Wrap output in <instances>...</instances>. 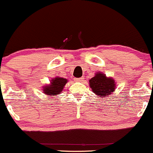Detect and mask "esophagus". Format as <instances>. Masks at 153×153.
Segmentation results:
<instances>
[{
    "label": "esophagus",
    "mask_w": 153,
    "mask_h": 153,
    "mask_svg": "<svg viewBox=\"0 0 153 153\" xmlns=\"http://www.w3.org/2000/svg\"><path fill=\"white\" fill-rule=\"evenodd\" d=\"M76 82H82L84 80V77H81V78H76L75 79Z\"/></svg>",
    "instance_id": "obj_1"
}]
</instances>
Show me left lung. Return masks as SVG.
<instances>
[{
  "mask_svg": "<svg viewBox=\"0 0 153 153\" xmlns=\"http://www.w3.org/2000/svg\"><path fill=\"white\" fill-rule=\"evenodd\" d=\"M116 84L112 77L106 76L102 72H97L94 76L89 79V86L92 91L102 98L108 97L114 92Z\"/></svg>",
  "mask_w": 153,
  "mask_h": 153,
  "instance_id": "left-lung-1",
  "label": "left lung"
}]
</instances>
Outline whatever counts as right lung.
Listing matches in <instances>:
<instances>
[{"instance_id":"1","label":"right lung","mask_w":153,"mask_h":153,"mask_svg":"<svg viewBox=\"0 0 153 153\" xmlns=\"http://www.w3.org/2000/svg\"><path fill=\"white\" fill-rule=\"evenodd\" d=\"M67 82V79L56 76L55 78L51 79L49 84L43 85L42 91L48 97H57L59 96V94H62L63 88Z\"/></svg>"}]
</instances>
